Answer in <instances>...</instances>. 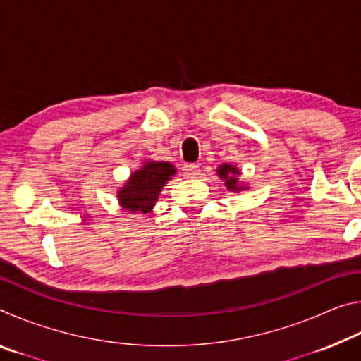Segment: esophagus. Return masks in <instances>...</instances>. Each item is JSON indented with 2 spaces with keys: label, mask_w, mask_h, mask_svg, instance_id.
<instances>
[{
  "label": "esophagus",
  "mask_w": 361,
  "mask_h": 361,
  "mask_svg": "<svg viewBox=\"0 0 361 361\" xmlns=\"http://www.w3.org/2000/svg\"><path fill=\"white\" fill-rule=\"evenodd\" d=\"M185 173L189 178H195V176L200 175L199 164H188V166H185Z\"/></svg>",
  "instance_id": "esophagus-1"
}]
</instances>
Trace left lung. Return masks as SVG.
<instances>
[{"label": "left lung", "mask_w": 361, "mask_h": 361, "mask_svg": "<svg viewBox=\"0 0 361 361\" xmlns=\"http://www.w3.org/2000/svg\"><path fill=\"white\" fill-rule=\"evenodd\" d=\"M218 175L226 181L224 185L228 186L229 191H242V189H245L239 186V178H237V176L240 175V172L235 167L229 166V164H224V166L219 167Z\"/></svg>", "instance_id": "obj_1"}]
</instances>
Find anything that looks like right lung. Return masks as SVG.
<instances>
[{"instance_id":"right-lung-1","label":"right lung","mask_w":361,"mask_h":361,"mask_svg":"<svg viewBox=\"0 0 361 361\" xmlns=\"http://www.w3.org/2000/svg\"><path fill=\"white\" fill-rule=\"evenodd\" d=\"M176 172L169 162H148L118 192L119 202L132 213H148L154 205L162 186Z\"/></svg>"}]
</instances>
